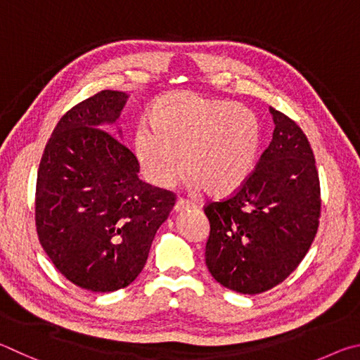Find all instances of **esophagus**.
Instances as JSON below:
<instances>
[{"instance_id": "esophagus-1", "label": "esophagus", "mask_w": 360, "mask_h": 360, "mask_svg": "<svg viewBox=\"0 0 360 360\" xmlns=\"http://www.w3.org/2000/svg\"><path fill=\"white\" fill-rule=\"evenodd\" d=\"M188 209H196V204L191 202V200H186V199H179L174 207L175 212H185Z\"/></svg>"}]
</instances>
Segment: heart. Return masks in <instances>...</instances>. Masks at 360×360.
Wrapping results in <instances>:
<instances>
[{
  "label": "heart",
  "instance_id": "1",
  "mask_svg": "<svg viewBox=\"0 0 360 360\" xmlns=\"http://www.w3.org/2000/svg\"><path fill=\"white\" fill-rule=\"evenodd\" d=\"M148 124L150 129L139 126L132 148L153 186H172L185 169L186 179L205 194L226 198L253 172L261 123L248 107L176 91L151 104Z\"/></svg>",
  "mask_w": 360,
  "mask_h": 360
}]
</instances>
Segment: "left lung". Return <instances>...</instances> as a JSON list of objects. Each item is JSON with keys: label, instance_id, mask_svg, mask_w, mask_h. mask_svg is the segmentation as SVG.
Wrapping results in <instances>:
<instances>
[{"label": "left lung", "instance_id": "1", "mask_svg": "<svg viewBox=\"0 0 360 360\" xmlns=\"http://www.w3.org/2000/svg\"><path fill=\"white\" fill-rule=\"evenodd\" d=\"M272 142L240 190L209 202L205 264L219 285L261 294L304 259L318 232L321 188L314 155L299 124L270 107Z\"/></svg>", "mask_w": 360, "mask_h": 360}]
</instances>
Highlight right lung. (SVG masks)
Segmentation results:
<instances>
[{"mask_svg":"<svg viewBox=\"0 0 360 360\" xmlns=\"http://www.w3.org/2000/svg\"><path fill=\"white\" fill-rule=\"evenodd\" d=\"M128 94L103 90L60 118L36 181V231L75 286L112 292L137 278L175 194L145 184L129 148L105 131Z\"/></svg>","mask_w":360,"mask_h":360,"instance_id":"1","label":"right lung"}]
</instances>
